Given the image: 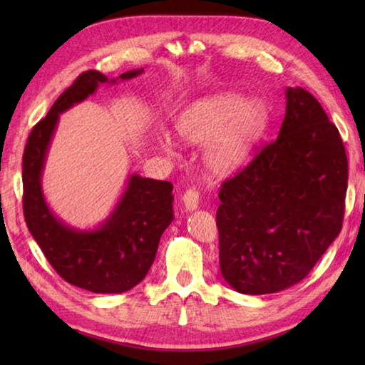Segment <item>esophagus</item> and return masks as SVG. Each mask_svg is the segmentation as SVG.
<instances>
[{
    "label": "esophagus",
    "instance_id": "34e87169",
    "mask_svg": "<svg viewBox=\"0 0 365 365\" xmlns=\"http://www.w3.org/2000/svg\"><path fill=\"white\" fill-rule=\"evenodd\" d=\"M183 205L188 212L196 210L197 205H199V191L187 190V192L183 195Z\"/></svg>",
    "mask_w": 365,
    "mask_h": 365
}]
</instances>
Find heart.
I'll return each instance as SVG.
<instances>
[{
  "mask_svg": "<svg viewBox=\"0 0 365 365\" xmlns=\"http://www.w3.org/2000/svg\"><path fill=\"white\" fill-rule=\"evenodd\" d=\"M268 122V110L259 98L245 100L237 92L205 97L188 106L177 119V131L185 143L204 144L205 165L216 175L234 173L250 157ZM160 144L174 153L169 135L160 136Z\"/></svg>",
  "mask_w": 365,
  "mask_h": 365,
  "instance_id": "1",
  "label": "heart"
}]
</instances>
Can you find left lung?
<instances>
[{"label":"left lung","mask_w":365,"mask_h":365,"mask_svg":"<svg viewBox=\"0 0 365 365\" xmlns=\"http://www.w3.org/2000/svg\"><path fill=\"white\" fill-rule=\"evenodd\" d=\"M279 136L221 185L220 268L245 294L302 281L340 234L348 160L337 127L311 92L289 88Z\"/></svg>","instance_id":"left-lung-1"}]
</instances>
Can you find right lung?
<instances>
[{
  "label": "right lung",
  "instance_id": "right-lung-1",
  "mask_svg": "<svg viewBox=\"0 0 365 365\" xmlns=\"http://www.w3.org/2000/svg\"><path fill=\"white\" fill-rule=\"evenodd\" d=\"M141 72L130 71L119 78L131 80ZM102 83H110L106 75L83 72L31 130L23 153V215L31 235L64 281L92 293H123L149 273L163 232L174 220L173 183L130 175L110 218L94 230H76L59 221L45 202L41 183L59 114L94 94Z\"/></svg>",
  "mask_w": 365,
  "mask_h": 365
}]
</instances>
